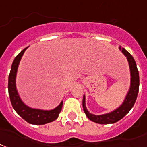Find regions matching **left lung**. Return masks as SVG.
I'll use <instances>...</instances> for the list:
<instances>
[{"label": "left lung", "instance_id": "8db88e82", "mask_svg": "<svg viewBox=\"0 0 147 147\" xmlns=\"http://www.w3.org/2000/svg\"><path fill=\"white\" fill-rule=\"evenodd\" d=\"M121 52L124 55L127 57V60L129 61V68H130V73H131V85L130 88L126 97L124 100L123 104L117 109L111 112L104 114V115H95L91 114L88 111L87 108L86 107V99L85 96H83L82 100V107L85 114L87 116V118L92 121H94L98 124H113L117 122L121 118H124L129 111L133 107L135 102L137 98L138 93H139V88H140V76H139V71L136 67V64L134 58L126 51L125 49L119 47Z\"/></svg>", "mask_w": 147, "mask_h": 147}]
</instances>
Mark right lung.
<instances>
[{
  "mask_svg": "<svg viewBox=\"0 0 147 147\" xmlns=\"http://www.w3.org/2000/svg\"><path fill=\"white\" fill-rule=\"evenodd\" d=\"M27 48L28 47L23 49L14 59L8 76V93L13 108L24 120L26 121L28 123L32 125H44L54 121L58 118V115L62 108L63 101L61 102V104L57 107L50 111L31 108L26 106L22 101L18 91L16 90V79L20 60Z\"/></svg>",
  "mask_w": 147,
  "mask_h": 147,
  "instance_id": "right-lung-1",
  "label": "right lung"
}]
</instances>
